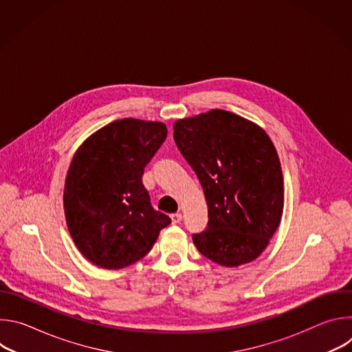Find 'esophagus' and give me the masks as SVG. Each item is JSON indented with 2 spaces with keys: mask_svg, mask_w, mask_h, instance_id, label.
I'll return each mask as SVG.
<instances>
[{
  "mask_svg": "<svg viewBox=\"0 0 352 352\" xmlns=\"http://www.w3.org/2000/svg\"><path fill=\"white\" fill-rule=\"evenodd\" d=\"M181 220H182V214L181 213L171 214V223L173 224H178V223H181Z\"/></svg>",
  "mask_w": 352,
  "mask_h": 352,
  "instance_id": "obj_1",
  "label": "esophagus"
}]
</instances>
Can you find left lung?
<instances>
[{
    "label": "left lung",
    "mask_w": 352,
    "mask_h": 352,
    "mask_svg": "<svg viewBox=\"0 0 352 352\" xmlns=\"http://www.w3.org/2000/svg\"><path fill=\"white\" fill-rule=\"evenodd\" d=\"M174 140L202 184L209 209L206 231L193 235L196 249L226 267L259 258L284 208L281 164L269 135L214 109L177 120Z\"/></svg>",
    "instance_id": "left-lung-1"
}]
</instances>
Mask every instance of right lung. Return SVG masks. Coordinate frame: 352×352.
Instances as JSON below:
<instances>
[{"mask_svg":"<svg viewBox=\"0 0 352 352\" xmlns=\"http://www.w3.org/2000/svg\"><path fill=\"white\" fill-rule=\"evenodd\" d=\"M166 138L163 122L122 118L78 147L65 178L64 212L76 248L93 265L117 270L138 262L171 223L152 208L142 184Z\"/></svg>","mask_w":352,"mask_h":352,"instance_id":"add662e5","label":"right lung"}]
</instances>
